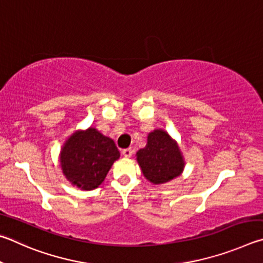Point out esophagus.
Returning a JSON list of instances; mask_svg holds the SVG:
<instances>
[{
  "label": "esophagus",
  "instance_id": "1",
  "mask_svg": "<svg viewBox=\"0 0 263 263\" xmlns=\"http://www.w3.org/2000/svg\"><path fill=\"white\" fill-rule=\"evenodd\" d=\"M122 155H123V156H124V157H126V158H129V157H132V155H133V150H132L130 148L123 149V150H122Z\"/></svg>",
  "mask_w": 263,
  "mask_h": 263
}]
</instances>
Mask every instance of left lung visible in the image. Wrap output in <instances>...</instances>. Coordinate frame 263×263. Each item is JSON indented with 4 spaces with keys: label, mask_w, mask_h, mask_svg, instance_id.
I'll use <instances>...</instances> for the list:
<instances>
[{
    "label": "left lung",
    "mask_w": 263,
    "mask_h": 263,
    "mask_svg": "<svg viewBox=\"0 0 263 263\" xmlns=\"http://www.w3.org/2000/svg\"><path fill=\"white\" fill-rule=\"evenodd\" d=\"M137 162L144 177L156 185L180 176L183 168V159L177 143L162 129L150 133L148 144L137 153Z\"/></svg>",
    "instance_id": "obj_1"
}]
</instances>
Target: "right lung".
<instances>
[{"instance_id":"add662e5","label":"right lung","mask_w":263,"mask_h":263,"mask_svg":"<svg viewBox=\"0 0 263 263\" xmlns=\"http://www.w3.org/2000/svg\"><path fill=\"white\" fill-rule=\"evenodd\" d=\"M120 157L114 141L95 128L75 133L62 148V172L72 185L85 191L98 187Z\"/></svg>"}]
</instances>
